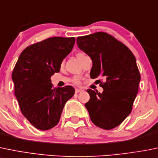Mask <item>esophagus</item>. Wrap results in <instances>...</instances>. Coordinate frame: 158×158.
I'll return each instance as SVG.
<instances>
[{
  "label": "esophagus",
  "mask_w": 158,
  "mask_h": 158,
  "mask_svg": "<svg viewBox=\"0 0 158 158\" xmlns=\"http://www.w3.org/2000/svg\"><path fill=\"white\" fill-rule=\"evenodd\" d=\"M82 90L80 89H76V93H80V92H82Z\"/></svg>",
  "instance_id": "esophagus-1"
}]
</instances>
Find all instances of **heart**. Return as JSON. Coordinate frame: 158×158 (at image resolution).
<instances>
[{
  "mask_svg": "<svg viewBox=\"0 0 158 158\" xmlns=\"http://www.w3.org/2000/svg\"><path fill=\"white\" fill-rule=\"evenodd\" d=\"M80 55H82V54H81V53H79V54H77V57H78V56H80ZM74 82H75V83H76V84H79V79H75Z\"/></svg>",
  "mask_w": 158,
  "mask_h": 158,
  "instance_id": "obj_1",
  "label": "heart"
}]
</instances>
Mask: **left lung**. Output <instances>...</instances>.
I'll use <instances>...</instances> for the list:
<instances>
[{
    "mask_svg": "<svg viewBox=\"0 0 158 158\" xmlns=\"http://www.w3.org/2000/svg\"><path fill=\"white\" fill-rule=\"evenodd\" d=\"M77 45L93 61L90 77L102 78V93L87 89L85 104L92 122L104 130L119 126L131 113L140 75L132 52L106 32L78 37ZM100 82V80H97Z\"/></svg>",
    "mask_w": 158,
    "mask_h": 158,
    "instance_id": "left-lung-1",
    "label": "left lung"
}]
</instances>
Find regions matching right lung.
Segmentation results:
<instances>
[{"instance_id": "1", "label": "right lung", "mask_w": 158, "mask_h": 158, "mask_svg": "<svg viewBox=\"0 0 158 158\" xmlns=\"http://www.w3.org/2000/svg\"><path fill=\"white\" fill-rule=\"evenodd\" d=\"M74 37H52L23 50L12 73L15 95L20 109L35 128L52 129L58 124L65 102L75 93L71 85L53 88L51 77L75 44Z\"/></svg>"}]
</instances>
